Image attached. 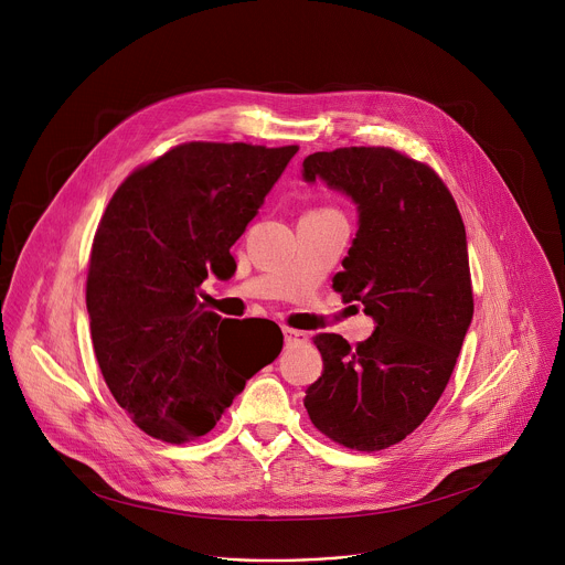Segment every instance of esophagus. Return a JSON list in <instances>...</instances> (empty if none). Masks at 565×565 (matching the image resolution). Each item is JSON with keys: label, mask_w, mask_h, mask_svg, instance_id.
Returning <instances> with one entry per match:
<instances>
[{"label": "esophagus", "mask_w": 565, "mask_h": 565, "mask_svg": "<svg viewBox=\"0 0 565 565\" xmlns=\"http://www.w3.org/2000/svg\"><path fill=\"white\" fill-rule=\"evenodd\" d=\"M284 340H286V347H301V344L308 342V335L303 331L284 329Z\"/></svg>", "instance_id": "34e87169"}]
</instances>
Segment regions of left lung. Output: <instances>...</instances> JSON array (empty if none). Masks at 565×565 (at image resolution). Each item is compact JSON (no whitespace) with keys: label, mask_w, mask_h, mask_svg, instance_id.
<instances>
[{"label":"left lung","mask_w":565,"mask_h":565,"mask_svg":"<svg viewBox=\"0 0 565 565\" xmlns=\"http://www.w3.org/2000/svg\"><path fill=\"white\" fill-rule=\"evenodd\" d=\"M301 179L353 201L358 232L333 288L375 321L355 349L335 333L315 335L324 371L303 407L331 440L386 449L436 407L471 324L465 225L438 174L388 147L310 153Z\"/></svg>","instance_id":"1"}]
</instances>
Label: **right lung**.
Instances as JSON below:
<instances>
[{"label": "right lung", "mask_w": 565, "mask_h": 565, "mask_svg": "<svg viewBox=\"0 0 565 565\" xmlns=\"http://www.w3.org/2000/svg\"><path fill=\"white\" fill-rule=\"evenodd\" d=\"M297 145L188 142L136 170L98 225L87 277L94 351L118 405L149 436L185 443L218 423L246 382L284 347L238 364V319L199 299L214 275H234L230 248L259 214Z\"/></svg>", "instance_id": "add662e5"}]
</instances>
